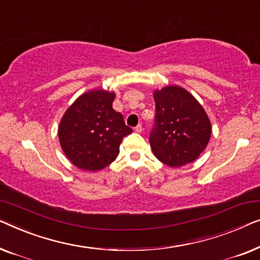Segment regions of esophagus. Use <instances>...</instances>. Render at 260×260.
Returning a JSON list of instances; mask_svg holds the SVG:
<instances>
[{
    "mask_svg": "<svg viewBox=\"0 0 260 260\" xmlns=\"http://www.w3.org/2000/svg\"><path fill=\"white\" fill-rule=\"evenodd\" d=\"M134 132H135V133H141V132H142V126L141 125H138L137 127H134Z\"/></svg>",
    "mask_w": 260,
    "mask_h": 260,
    "instance_id": "esophagus-1",
    "label": "esophagus"
}]
</instances>
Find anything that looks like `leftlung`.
<instances>
[{
	"instance_id": "8db88e82",
	"label": "left lung",
	"mask_w": 260,
	"mask_h": 260,
	"mask_svg": "<svg viewBox=\"0 0 260 260\" xmlns=\"http://www.w3.org/2000/svg\"><path fill=\"white\" fill-rule=\"evenodd\" d=\"M153 96L155 119L149 144L154 155L171 167L194 161L206 148L212 132L203 106L179 86L156 89Z\"/></svg>"
}]
</instances>
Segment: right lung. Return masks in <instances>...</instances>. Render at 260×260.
<instances>
[{
	"mask_svg": "<svg viewBox=\"0 0 260 260\" xmlns=\"http://www.w3.org/2000/svg\"><path fill=\"white\" fill-rule=\"evenodd\" d=\"M115 94L93 89L80 95L62 116L58 140L73 165L100 171L119 154L122 139L132 133L121 113L113 109Z\"/></svg>",
	"mask_w": 260,
	"mask_h": 260,
	"instance_id": "add662e5",
	"label": "right lung"
}]
</instances>
